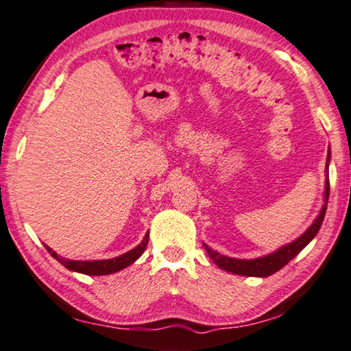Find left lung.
Listing matches in <instances>:
<instances>
[{
    "instance_id": "8db88e82",
    "label": "left lung",
    "mask_w": 351,
    "mask_h": 351,
    "mask_svg": "<svg viewBox=\"0 0 351 351\" xmlns=\"http://www.w3.org/2000/svg\"><path fill=\"white\" fill-rule=\"evenodd\" d=\"M328 162H330V153L326 156V182H325V204L322 208L320 214L317 215V219L314 220V223L311 225L308 230H306L302 236L295 241L287 243V245L278 248L276 252L263 256V258H256V259H236V258H228V256H223L220 253L210 250L206 243H203V247L206 248V252L210 256V259L226 271H231L234 275H243V276H270L274 275L275 271L282 269L287 263L295 258V256L302 252V250L308 245V243L313 241L315 237L317 232H319L322 221L325 219V213H326V203H328V197H330V181H328Z\"/></svg>"
}]
</instances>
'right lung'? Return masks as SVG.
Returning <instances> with one entry per match:
<instances>
[{"instance_id":"1","label":"right lung","mask_w":351,"mask_h":351,"mask_svg":"<svg viewBox=\"0 0 351 351\" xmlns=\"http://www.w3.org/2000/svg\"><path fill=\"white\" fill-rule=\"evenodd\" d=\"M148 237H149V232H147L145 237H143V241L138 243L136 248L130 250V252L121 256H117V258L103 259V261H70V259L60 258V256L56 254V252H53L49 247L45 245V248L56 261H59V263L65 267V269L77 271V274L99 276V275L115 274V271L126 269L128 265L136 263V261L142 256V253L145 252V248L148 245Z\"/></svg>"}]
</instances>
